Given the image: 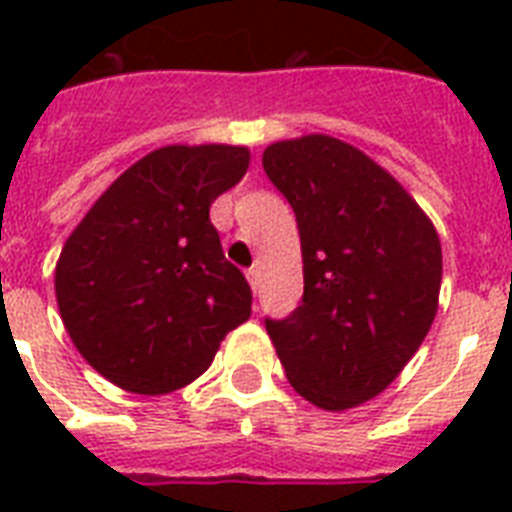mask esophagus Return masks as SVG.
I'll return each mask as SVG.
<instances>
[{
	"label": "esophagus",
	"mask_w": 512,
	"mask_h": 512,
	"mask_svg": "<svg viewBox=\"0 0 512 512\" xmlns=\"http://www.w3.org/2000/svg\"><path fill=\"white\" fill-rule=\"evenodd\" d=\"M247 279H249V287H252V292H260V268H249Z\"/></svg>",
	"instance_id": "esophagus-1"
}]
</instances>
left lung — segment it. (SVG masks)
Wrapping results in <instances>:
<instances>
[{
    "instance_id": "8db88e82",
    "label": "left lung",
    "mask_w": 512,
    "mask_h": 512,
    "mask_svg": "<svg viewBox=\"0 0 512 512\" xmlns=\"http://www.w3.org/2000/svg\"><path fill=\"white\" fill-rule=\"evenodd\" d=\"M263 170L295 209L303 305L265 321L292 388L327 412L372 401L438 311L436 225L385 167L332 135L279 140Z\"/></svg>"
}]
</instances>
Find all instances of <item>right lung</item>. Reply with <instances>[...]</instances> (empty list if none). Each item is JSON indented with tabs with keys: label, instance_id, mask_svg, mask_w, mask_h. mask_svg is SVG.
<instances>
[{
	"label": "right lung",
	"instance_id": "obj_1",
	"mask_svg": "<svg viewBox=\"0 0 512 512\" xmlns=\"http://www.w3.org/2000/svg\"><path fill=\"white\" fill-rule=\"evenodd\" d=\"M249 170L247 146H162L100 193L60 249L55 300L82 358L122 390L164 396L204 374L249 319L209 207Z\"/></svg>",
	"mask_w": 512,
	"mask_h": 512
}]
</instances>
